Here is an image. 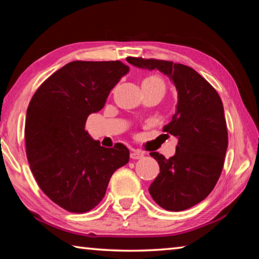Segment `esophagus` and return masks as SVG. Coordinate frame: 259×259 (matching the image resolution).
Returning a JSON list of instances; mask_svg holds the SVG:
<instances>
[{
  "label": "esophagus",
  "instance_id": "34e87169",
  "mask_svg": "<svg viewBox=\"0 0 259 259\" xmlns=\"http://www.w3.org/2000/svg\"><path fill=\"white\" fill-rule=\"evenodd\" d=\"M130 157L133 160H139L144 157V153L142 151H138V150H134L133 152L130 153Z\"/></svg>",
  "mask_w": 259,
  "mask_h": 259
}]
</instances>
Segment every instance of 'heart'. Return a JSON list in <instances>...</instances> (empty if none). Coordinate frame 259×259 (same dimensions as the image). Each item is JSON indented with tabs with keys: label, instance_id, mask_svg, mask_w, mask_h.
I'll list each match as a JSON object with an SVG mask.
<instances>
[{
	"label": "heart",
	"instance_id": "b5f03b06",
	"mask_svg": "<svg viewBox=\"0 0 259 259\" xmlns=\"http://www.w3.org/2000/svg\"><path fill=\"white\" fill-rule=\"evenodd\" d=\"M143 84H153V85H160L164 88L163 80L156 75H151V76L145 77L143 80Z\"/></svg>",
	"mask_w": 259,
	"mask_h": 259
}]
</instances>
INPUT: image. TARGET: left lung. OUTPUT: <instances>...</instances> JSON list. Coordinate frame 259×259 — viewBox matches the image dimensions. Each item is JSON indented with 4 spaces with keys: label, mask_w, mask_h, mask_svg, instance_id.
I'll return each instance as SVG.
<instances>
[{
    "label": "left lung",
    "mask_w": 259,
    "mask_h": 259,
    "mask_svg": "<svg viewBox=\"0 0 259 259\" xmlns=\"http://www.w3.org/2000/svg\"><path fill=\"white\" fill-rule=\"evenodd\" d=\"M126 61L148 71L159 69L176 87V112L163 126L164 133L178 139L176 153L169 159L150 153L160 165V174L148 191L169 211L191 208L210 194L224 165L229 136L222 99L205 78L183 64L136 57Z\"/></svg>",
    "instance_id": "left-lung-1"
}]
</instances>
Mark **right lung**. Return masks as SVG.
<instances>
[{
  "label": "right lung",
  "mask_w": 259,
  "mask_h": 259,
  "mask_svg": "<svg viewBox=\"0 0 259 259\" xmlns=\"http://www.w3.org/2000/svg\"><path fill=\"white\" fill-rule=\"evenodd\" d=\"M129 72L115 61H72L42 83L26 114V155L43 193L71 212L90 211L116 169L129 162L123 144L100 146L85 131L91 113Z\"/></svg>",
  "instance_id": "obj_1"
}]
</instances>
